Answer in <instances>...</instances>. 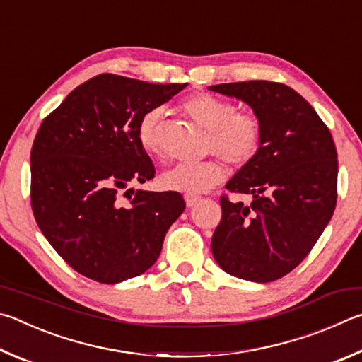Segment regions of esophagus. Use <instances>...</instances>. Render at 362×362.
Returning a JSON list of instances; mask_svg holds the SVG:
<instances>
[{
  "instance_id": "esophagus-1",
  "label": "esophagus",
  "mask_w": 362,
  "mask_h": 362,
  "mask_svg": "<svg viewBox=\"0 0 362 362\" xmlns=\"http://www.w3.org/2000/svg\"><path fill=\"white\" fill-rule=\"evenodd\" d=\"M185 200H186V205H187V206H194V205L197 204V202L200 200V197H199V195L187 194V195H185Z\"/></svg>"
}]
</instances>
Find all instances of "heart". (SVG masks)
Returning a JSON list of instances; mask_svg holds the SVG:
<instances>
[{
    "mask_svg": "<svg viewBox=\"0 0 362 362\" xmlns=\"http://www.w3.org/2000/svg\"><path fill=\"white\" fill-rule=\"evenodd\" d=\"M182 110L200 129L210 132L208 151L219 156L226 163L238 167L256 154L261 141V125L256 116L237 111L230 101L210 93H199L182 103ZM162 111L152 110L139 122L138 135L143 148L151 154L160 156ZM224 171L214 160L202 163H177L163 176V185L173 191L200 194L216 186Z\"/></svg>",
    "mask_w": 362,
    "mask_h": 362,
    "instance_id": "1",
    "label": "heart"
}]
</instances>
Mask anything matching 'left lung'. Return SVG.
<instances>
[{
  "mask_svg": "<svg viewBox=\"0 0 362 362\" xmlns=\"http://www.w3.org/2000/svg\"><path fill=\"white\" fill-rule=\"evenodd\" d=\"M210 90L245 101L261 125L256 154L226 185L252 202L221 197L213 256L232 276L275 281L307 257L334 214L339 162L332 135L312 105L280 82H230Z\"/></svg>",
  "mask_w": 362,
  "mask_h": 362,
  "instance_id": "1",
  "label": "left lung"
}]
</instances>
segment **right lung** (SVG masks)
Wrapping results in <instances>:
<instances>
[{
	"label": "right lung",
	"mask_w": 362,
	"mask_h": 362,
	"mask_svg": "<svg viewBox=\"0 0 362 362\" xmlns=\"http://www.w3.org/2000/svg\"><path fill=\"white\" fill-rule=\"evenodd\" d=\"M186 86L98 74L42 120L30 156L31 208L81 275L116 284L144 274L185 211L180 192L124 189L156 175L138 135L144 114Z\"/></svg>",
	"instance_id": "add662e5"
}]
</instances>
